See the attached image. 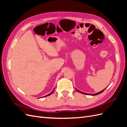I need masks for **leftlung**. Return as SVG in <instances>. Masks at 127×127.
Masks as SVG:
<instances>
[{"mask_svg": "<svg viewBox=\"0 0 127 127\" xmlns=\"http://www.w3.org/2000/svg\"><path fill=\"white\" fill-rule=\"evenodd\" d=\"M106 89V88H105L104 90H102V91H101V92H98V93H95V94H87V93H84V92H81V91H79V90H78L77 89H76V90L77 91V92H79V93H82V94H85V95H92V96H94V95H98V94H101V93H102V92L104 91Z\"/></svg>", "mask_w": 127, "mask_h": 127, "instance_id": "8db88e82", "label": "left lung"}]
</instances>
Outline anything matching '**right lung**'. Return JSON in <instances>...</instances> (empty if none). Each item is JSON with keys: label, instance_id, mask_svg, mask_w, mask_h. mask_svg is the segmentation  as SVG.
Instances as JSON below:
<instances>
[{"label": "right lung", "instance_id": "1", "mask_svg": "<svg viewBox=\"0 0 127 127\" xmlns=\"http://www.w3.org/2000/svg\"><path fill=\"white\" fill-rule=\"evenodd\" d=\"M54 90H55V88H54V89H53V91H52V92H51V93H49V94H48V95H45V96H43V97H46V96H49V95H51V94H52V93H53V91H54ZM41 98V97H40V98Z\"/></svg>", "mask_w": 127, "mask_h": 127}]
</instances>
